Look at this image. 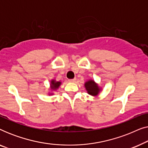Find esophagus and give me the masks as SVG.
<instances>
[{
    "label": "esophagus",
    "mask_w": 148,
    "mask_h": 148,
    "mask_svg": "<svg viewBox=\"0 0 148 148\" xmlns=\"http://www.w3.org/2000/svg\"><path fill=\"white\" fill-rule=\"evenodd\" d=\"M69 82H71V83H74V82H76V78L73 79H69Z\"/></svg>",
    "instance_id": "1"
}]
</instances>
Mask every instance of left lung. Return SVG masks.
I'll use <instances>...</instances> for the list:
<instances>
[{"label": "left lung", "instance_id": "left-lung-1", "mask_svg": "<svg viewBox=\"0 0 148 148\" xmlns=\"http://www.w3.org/2000/svg\"><path fill=\"white\" fill-rule=\"evenodd\" d=\"M84 87L89 95L92 96H96L102 92V88L99 86L98 84L92 79L87 80L84 84Z\"/></svg>", "mask_w": 148, "mask_h": 148}]
</instances>
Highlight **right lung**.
<instances>
[{"label":"right lung","instance_id":"right-lung-1","mask_svg":"<svg viewBox=\"0 0 148 148\" xmlns=\"http://www.w3.org/2000/svg\"><path fill=\"white\" fill-rule=\"evenodd\" d=\"M62 82H57L54 79H52L50 81V87H49V92H48V95H54V92H55L59 88V87L61 85Z\"/></svg>","mask_w":148,"mask_h":148}]
</instances>
